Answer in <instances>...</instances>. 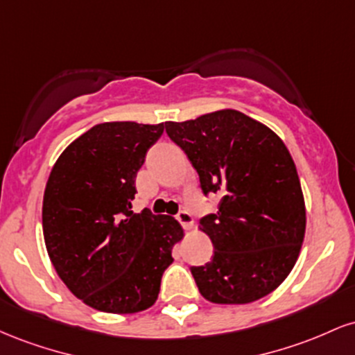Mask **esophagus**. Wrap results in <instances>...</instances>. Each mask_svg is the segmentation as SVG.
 <instances>
[{
    "instance_id": "34e87169",
    "label": "esophagus",
    "mask_w": 355,
    "mask_h": 355,
    "mask_svg": "<svg viewBox=\"0 0 355 355\" xmlns=\"http://www.w3.org/2000/svg\"><path fill=\"white\" fill-rule=\"evenodd\" d=\"M175 218L178 220V223H180L185 230H190L191 227H193V217H191L189 210H180L177 215H175Z\"/></svg>"
}]
</instances>
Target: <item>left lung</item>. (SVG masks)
Masks as SVG:
<instances>
[{
    "instance_id": "left-lung-1",
    "label": "left lung",
    "mask_w": 355,
    "mask_h": 355,
    "mask_svg": "<svg viewBox=\"0 0 355 355\" xmlns=\"http://www.w3.org/2000/svg\"><path fill=\"white\" fill-rule=\"evenodd\" d=\"M166 135L197 170L218 210L200 218L214 243L210 262L190 267L214 304H248L275 291L294 268L305 234V203L284 141L237 110L166 121Z\"/></svg>"
}]
</instances>
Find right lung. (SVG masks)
Instances as JSON below:
<instances>
[{"instance_id":"obj_1","label":"right lung","mask_w":355,"mask_h":355,"mask_svg":"<svg viewBox=\"0 0 355 355\" xmlns=\"http://www.w3.org/2000/svg\"><path fill=\"white\" fill-rule=\"evenodd\" d=\"M165 123L112 121L89 128L60 155L43 197V235L73 295L110 313H135L158 299L180 223L133 214L135 178Z\"/></svg>"}]
</instances>
